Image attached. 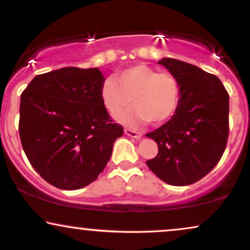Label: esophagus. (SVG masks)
<instances>
[{"instance_id":"34e87169","label":"esophagus","mask_w":250,"mask_h":250,"mask_svg":"<svg viewBox=\"0 0 250 250\" xmlns=\"http://www.w3.org/2000/svg\"><path fill=\"white\" fill-rule=\"evenodd\" d=\"M125 135H128V136L134 137V138H140L141 136H142V134L138 133V131L133 130V129H128V128L125 129Z\"/></svg>"}]
</instances>
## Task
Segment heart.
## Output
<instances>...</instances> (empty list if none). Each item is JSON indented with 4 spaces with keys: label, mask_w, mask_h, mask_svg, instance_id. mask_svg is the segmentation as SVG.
<instances>
[{
    "label": "heart",
    "mask_w": 250,
    "mask_h": 250,
    "mask_svg": "<svg viewBox=\"0 0 250 250\" xmlns=\"http://www.w3.org/2000/svg\"><path fill=\"white\" fill-rule=\"evenodd\" d=\"M100 96L113 116L134 104L133 109L120 116L125 123L148 121L158 125L167 121L176 110L179 99L177 80L167 72H157L146 65H136L117 72L114 79L102 83Z\"/></svg>",
    "instance_id": "b5f03b06"
}]
</instances>
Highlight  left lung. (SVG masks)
Here are the masks:
<instances>
[{
	"label": "left lung",
	"instance_id": "8db88e82",
	"mask_svg": "<svg viewBox=\"0 0 250 250\" xmlns=\"http://www.w3.org/2000/svg\"><path fill=\"white\" fill-rule=\"evenodd\" d=\"M158 64L170 71L180 98L173 116L146 136L158 154L146 161L159 179L174 186L193 184L219 163L229 135V95L214 74L172 58Z\"/></svg>",
	"mask_w": 250,
	"mask_h": 250
}]
</instances>
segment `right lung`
<instances>
[{
  "instance_id": "1",
  "label": "right lung",
  "mask_w": 250,
  "mask_h": 250,
  "mask_svg": "<svg viewBox=\"0 0 250 250\" xmlns=\"http://www.w3.org/2000/svg\"><path fill=\"white\" fill-rule=\"evenodd\" d=\"M99 68L38 74L21 95L19 131L32 167L51 185L78 190L104 171L123 127L100 96Z\"/></svg>"
}]
</instances>
